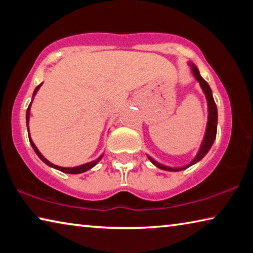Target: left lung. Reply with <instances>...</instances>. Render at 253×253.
Returning <instances> with one entry per match:
<instances>
[{
  "mask_svg": "<svg viewBox=\"0 0 253 253\" xmlns=\"http://www.w3.org/2000/svg\"><path fill=\"white\" fill-rule=\"evenodd\" d=\"M188 66H190L192 74H193L195 80L200 84L201 88H202V91L204 92V95H205V98H207V102H208V123H207V128H205L203 140H202V143H201V146L199 148L198 154H196L195 157L190 163H188V164L184 165V166H181V168H170V166L164 165V164H162V163H158L157 161L154 160L153 157L149 156L148 154H146L147 157H148V160L152 162V164H154V165L156 166V168L161 169L169 170V172H179V170L186 169L190 168V166L194 165L198 162H200L205 155H207L210 149H211L212 145L214 143V140H215V137H216L217 108H216L215 101H214V99H213L212 90H211V88H210V85H209V84L207 83V81H205L202 78V77H201L198 67H196L194 63L191 62V61H188Z\"/></svg>",
  "mask_w": 253,
  "mask_h": 253,
  "instance_id": "obj_1",
  "label": "left lung"
}]
</instances>
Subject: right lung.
<instances>
[{
  "label": "right lung",
  "mask_w": 253,
  "mask_h": 253,
  "mask_svg": "<svg viewBox=\"0 0 253 253\" xmlns=\"http://www.w3.org/2000/svg\"><path fill=\"white\" fill-rule=\"evenodd\" d=\"M42 84L43 83H41L39 85H38V87L34 89V91H33V95H32V100H31V102H30V105H29V107H28V109H27V116H25V118H27V128H28V135H29V140H30V144H31V146H32V148H33V151L36 152V154L38 156H39V158L40 160L43 162V163H45L46 165L48 166H50V168H52V169H58V170H60V172H63V173H67V174H80V173H84V172H87L88 169H92L93 166H95L98 162H99L101 158H102V156H104V154H101V155L98 157V158H96L95 161H91V162H89V163H85V164H83V165H79V166H75V168H62V166H58V165H54V164H52V163L51 162H49L48 160H46V158L42 155V154L40 153V151L39 149H38V147L36 146V144L33 143V140H32V138H31V136H30V129H29V121H30V109H31V105H32V101H33V99H34V96L37 95V92H38V90H39L40 89V87L42 85Z\"/></svg>",
  "instance_id": "1"
}]
</instances>
